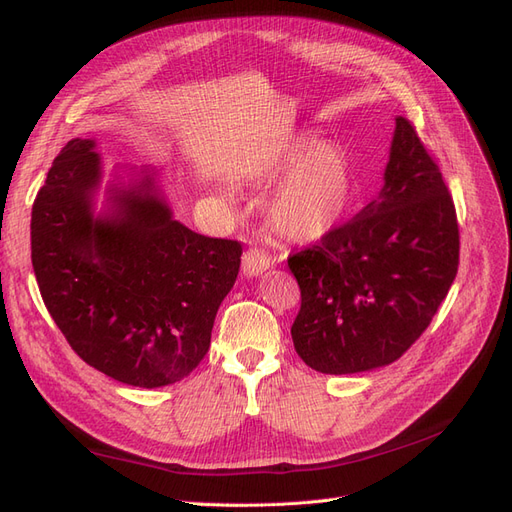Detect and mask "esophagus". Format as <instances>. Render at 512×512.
<instances>
[{
	"mask_svg": "<svg viewBox=\"0 0 512 512\" xmlns=\"http://www.w3.org/2000/svg\"><path fill=\"white\" fill-rule=\"evenodd\" d=\"M269 267H271V258L265 252L256 250V247H252V250H247L243 254L241 271H243L245 277H258V275L265 273Z\"/></svg>",
	"mask_w": 512,
	"mask_h": 512,
	"instance_id": "1",
	"label": "esophagus"
}]
</instances>
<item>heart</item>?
<instances>
[{
    "instance_id": "b5f03b06",
    "label": "heart",
    "mask_w": 512,
    "mask_h": 512,
    "mask_svg": "<svg viewBox=\"0 0 512 512\" xmlns=\"http://www.w3.org/2000/svg\"><path fill=\"white\" fill-rule=\"evenodd\" d=\"M250 181L256 188L277 185L269 207V226L290 241H318L344 222L356 181L348 153L331 143H320L305 132L284 136L262 160ZM232 209L226 188L215 192Z\"/></svg>"
}]
</instances>
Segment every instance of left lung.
I'll return each instance as SVG.
<instances>
[{
    "label": "left lung",
    "mask_w": 512,
    "mask_h": 512,
    "mask_svg": "<svg viewBox=\"0 0 512 512\" xmlns=\"http://www.w3.org/2000/svg\"><path fill=\"white\" fill-rule=\"evenodd\" d=\"M457 265L453 198L410 121L395 117L378 196L288 258L301 288L294 348L331 376L391 365L429 327Z\"/></svg>",
    "instance_id": "obj_1"
}]
</instances>
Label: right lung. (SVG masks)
<instances>
[{"mask_svg":"<svg viewBox=\"0 0 512 512\" xmlns=\"http://www.w3.org/2000/svg\"><path fill=\"white\" fill-rule=\"evenodd\" d=\"M96 149V138H72L55 158L32 209L34 273L87 365L160 389L205 359L241 245L175 220L158 168L115 166L104 181Z\"/></svg>","mask_w":512,"mask_h":512,"instance_id":"add662e5","label":"right lung"}]
</instances>
